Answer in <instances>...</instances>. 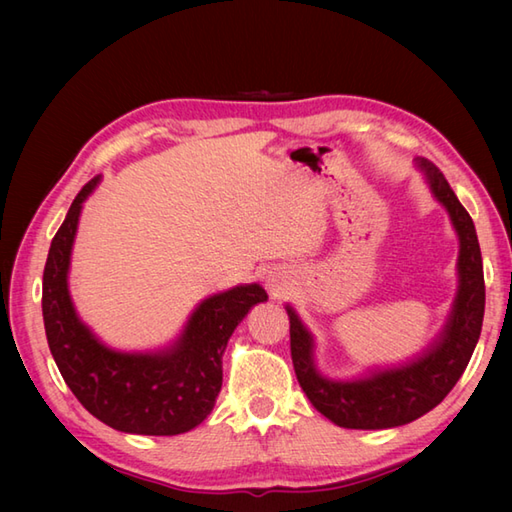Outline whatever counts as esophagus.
<instances>
[{"label":"esophagus","mask_w":512,"mask_h":512,"mask_svg":"<svg viewBox=\"0 0 512 512\" xmlns=\"http://www.w3.org/2000/svg\"><path fill=\"white\" fill-rule=\"evenodd\" d=\"M270 277H272V279H268V281H270V288H272V290H281V285H279V279H277L275 275H270Z\"/></svg>","instance_id":"34e87169"}]
</instances>
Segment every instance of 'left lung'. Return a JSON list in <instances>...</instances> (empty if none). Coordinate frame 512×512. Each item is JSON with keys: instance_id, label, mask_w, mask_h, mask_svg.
Returning a JSON list of instances; mask_svg holds the SVG:
<instances>
[{"instance_id": "1", "label": "left lung", "mask_w": 512, "mask_h": 512, "mask_svg": "<svg viewBox=\"0 0 512 512\" xmlns=\"http://www.w3.org/2000/svg\"><path fill=\"white\" fill-rule=\"evenodd\" d=\"M414 165L430 185L432 196L449 213L451 227L458 235V290L441 334L408 362L368 368L353 379H331L316 366L312 331L290 303L285 305L296 379L323 417L349 430H388L423 417L456 386L480 340L484 272L473 220L434 163L419 157Z\"/></svg>"}]
</instances>
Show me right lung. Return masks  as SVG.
<instances>
[{
	"instance_id": "right-lung-1",
	"label": "right lung",
	"mask_w": 512,
	"mask_h": 512,
	"mask_svg": "<svg viewBox=\"0 0 512 512\" xmlns=\"http://www.w3.org/2000/svg\"><path fill=\"white\" fill-rule=\"evenodd\" d=\"M100 176L80 189L56 231L43 270V323L65 384L95 419L117 432L176 436L205 421L222 388V355L253 305L259 283H240L200 301L176 340L154 351H117L82 323L69 294L78 220Z\"/></svg>"
}]
</instances>
